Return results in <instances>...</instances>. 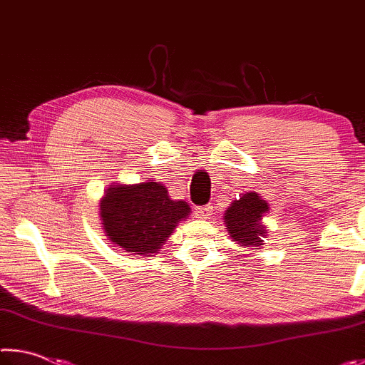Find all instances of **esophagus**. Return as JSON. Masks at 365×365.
<instances>
[{
    "label": "esophagus",
    "mask_w": 365,
    "mask_h": 365,
    "mask_svg": "<svg viewBox=\"0 0 365 365\" xmlns=\"http://www.w3.org/2000/svg\"><path fill=\"white\" fill-rule=\"evenodd\" d=\"M212 212V206H202V207H196V215L200 219H207Z\"/></svg>",
    "instance_id": "obj_1"
}]
</instances>
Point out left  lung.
Wrapping results in <instances>:
<instances>
[{"label":"left lung","instance_id":"1","mask_svg":"<svg viewBox=\"0 0 365 365\" xmlns=\"http://www.w3.org/2000/svg\"><path fill=\"white\" fill-rule=\"evenodd\" d=\"M269 211V205L256 193H246L238 201H233L225 212L227 230L233 242L246 248L262 245L265 228L259 224L262 214Z\"/></svg>","mask_w":365,"mask_h":365}]
</instances>
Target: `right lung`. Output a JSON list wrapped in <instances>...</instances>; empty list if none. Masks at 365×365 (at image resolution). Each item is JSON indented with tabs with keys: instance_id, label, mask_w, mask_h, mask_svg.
Masks as SVG:
<instances>
[{
	"instance_id": "add662e5",
	"label": "right lung",
	"mask_w": 365,
	"mask_h": 365,
	"mask_svg": "<svg viewBox=\"0 0 365 365\" xmlns=\"http://www.w3.org/2000/svg\"><path fill=\"white\" fill-rule=\"evenodd\" d=\"M104 232L110 242L133 255H153L190 215L185 201H174L163 183L114 185L101 201Z\"/></svg>"
}]
</instances>
